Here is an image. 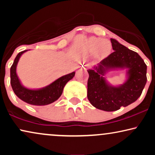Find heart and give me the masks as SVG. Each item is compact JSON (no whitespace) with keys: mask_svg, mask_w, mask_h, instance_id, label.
<instances>
[{"mask_svg":"<svg viewBox=\"0 0 155 155\" xmlns=\"http://www.w3.org/2000/svg\"><path fill=\"white\" fill-rule=\"evenodd\" d=\"M112 46L108 40H102L101 38L91 37L84 42L81 50L83 52H94L99 58H104L111 53Z\"/></svg>","mask_w":155,"mask_h":155,"instance_id":"b5f03b06","label":"heart"}]
</instances>
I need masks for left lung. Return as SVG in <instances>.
<instances>
[{
	"instance_id": "obj_1",
	"label": "left lung",
	"mask_w": 155,
	"mask_h": 155,
	"mask_svg": "<svg viewBox=\"0 0 155 155\" xmlns=\"http://www.w3.org/2000/svg\"><path fill=\"white\" fill-rule=\"evenodd\" d=\"M114 51L87 70V98L93 107L106 111H114L127 107L140 97L147 82V65L137 53L111 39ZM126 69L128 78L119 86H111L103 77L111 69Z\"/></svg>"
}]
</instances>
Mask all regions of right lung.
I'll return each mask as SVG.
<instances>
[{
	"mask_svg": "<svg viewBox=\"0 0 155 155\" xmlns=\"http://www.w3.org/2000/svg\"><path fill=\"white\" fill-rule=\"evenodd\" d=\"M27 51L28 50H25L19 53L10 68V84L12 90L18 98L29 104L44 106L54 102L61 96L65 85L75 76V73L73 72L63 75L53 82L49 85L39 90H30L25 87L21 84L17 75L16 68L20 56Z\"/></svg>",
	"mask_w": 155,
	"mask_h": 155,
	"instance_id": "1",
	"label": "right lung"
}]
</instances>
